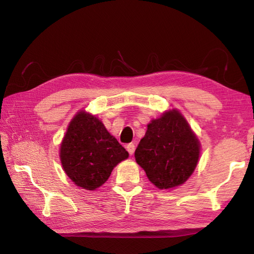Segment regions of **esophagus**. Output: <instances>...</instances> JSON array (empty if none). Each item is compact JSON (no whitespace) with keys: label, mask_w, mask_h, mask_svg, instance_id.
Wrapping results in <instances>:
<instances>
[{"label":"esophagus","mask_w":254,"mask_h":254,"mask_svg":"<svg viewBox=\"0 0 254 254\" xmlns=\"http://www.w3.org/2000/svg\"><path fill=\"white\" fill-rule=\"evenodd\" d=\"M127 150L128 152V154L133 155V154H134V150H135V145H134L133 143L127 144Z\"/></svg>","instance_id":"1"}]
</instances>
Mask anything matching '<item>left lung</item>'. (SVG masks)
<instances>
[{
	"label": "left lung",
	"instance_id": "left-lung-1",
	"mask_svg": "<svg viewBox=\"0 0 254 254\" xmlns=\"http://www.w3.org/2000/svg\"><path fill=\"white\" fill-rule=\"evenodd\" d=\"M198 156V139L175 109L148 124L135 150L136 163L161 190L185 183L195 169Z\"/></svg>",
	"mask_w": 254,
	"mask_h": 254
}]
</instances>
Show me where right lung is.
<instances>
[{"label":"right lung","mask_w":254,"mask_h":254,"mask_svg":"<svg viewBox=\"0 0 254 254\" xmlns=\"http://www.w3.org/2000/svg\"><path fill=\"white\" fill-rule=\"evenodd\" d=\"M60 157L64 171L75 185L95 190L108 180L120 161L128 157V153L101 121L80 111L67 127Z\"/></svg>","instance_id":"add662e5"}]
</instances>
